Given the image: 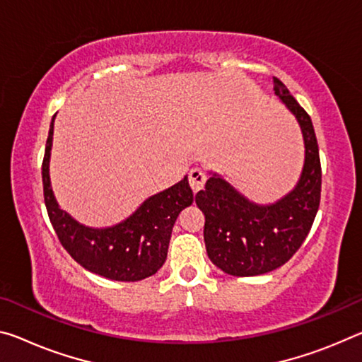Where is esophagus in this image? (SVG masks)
<instances>
[{"instance_id": "esophagus-1", "label": "esophagus", "mask_w": 362, "mask_h": 362, "mask_svg": "<svg viewBox=\"0 0 362 362\" xmlns=\"http://www.w3.org/2000/svg\"><path fill=\"white\" fill-rule=\"evenodd\" d=\"M206 172L199 168H193L190 172H188V182H190V187L193 193H198L199 190H203L204 183H206Z\"/></svg>"}]
</instances>
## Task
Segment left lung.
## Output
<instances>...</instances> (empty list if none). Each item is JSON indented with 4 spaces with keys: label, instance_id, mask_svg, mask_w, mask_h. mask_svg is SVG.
I'll use <instances>...</instances> for the list:
<instances>
[{
    "label": "left lung",
    "instance_id": "left-lung-1",
    "mask_svg": "<svg viewBox=\"0 0 362 362\" xmlns=\"http://www.w3.org/2000/svg\"><path fill=\"white\" fill-rule=\"evenodd\" d=\"M274 91L296 116L305 139V168L295 190L275 204L257 206L212 175L194 197L204 214L209 259L237 277L271 272L290 261L311 230L320 203L322 169L311 117L277 77Z\"/></svg>",
    "mask_w": 362,
    "mask_h": 362
}]
</instances>
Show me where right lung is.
Returning a JSON list of instances; mask_svg holds the SVG:
<instances>
[{
  "mask_svg": "<svg viewBox=\"0 0 362 362\" xmlns=\"http://www.w3.org/2000/svg\"><path fill=\"white\" fill-rule=\"evenodd\" d=\"M54 122V117H53ZM51 122L42 164L43 197L48 217L64 250L87 271L117 282H136L156 274L168 257L172 227L180 211L193 203L185 177L174 187L148 198L127 221L109 228L80 226L57 206L49 185Z\"/></svg>",
  "mask_w": 362,
  "mask_h": 362,
  "instance_id": "obj_1",
  "label": "right lung"
}]
</instances>
